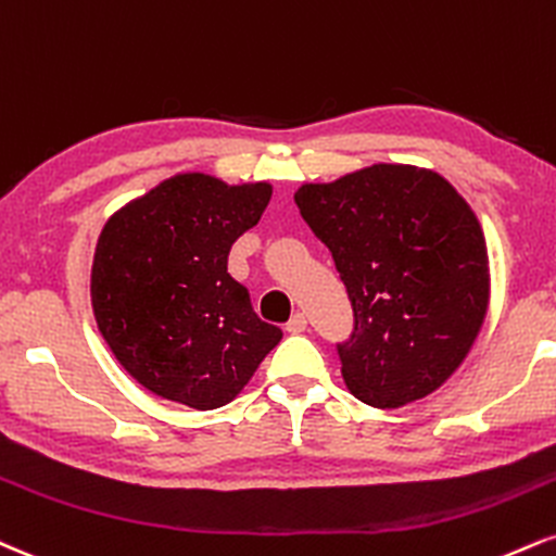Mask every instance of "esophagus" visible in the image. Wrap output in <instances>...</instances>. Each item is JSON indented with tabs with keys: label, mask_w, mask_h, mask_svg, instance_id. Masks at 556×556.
I'll use <instances>...</instances> for the list:
<instances>
[{
	"label": "esophagus",
	"mask_w": 556,
	"mask_h": 556,
	"mask_svg": "<svg viewBox=\"0 0 556 556\" xmlns=\"http://www.w3.org/2000/svg\"><path fill=\"white\" fill-rule=\"evenodd\" d=\"M285 329L290 331V333H303L307 329V318L303 316V313H295V316L287 320Z\"/></svg>",
	"instance_id": "obj_1"
}]
</instances>
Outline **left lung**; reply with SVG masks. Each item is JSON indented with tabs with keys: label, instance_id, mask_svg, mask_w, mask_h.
<instances>
[{
	"label": "left lung",
	"instance_id": "1",
	"mask_svg": "<svg viewBox=\"0 0 556 556\" xmlns=\"http://www.w3.org/2000/svg\"><path fill=\"white\" fill-rule=\"evenodd\" d=\"M331 251L354 329L337 344L350 391L378 409L432 393L464 363L490 300L481 227L438 173L372 165L295 193Z\"/></svg>",
	"mask_w": 556,
	"mask_h": 556
}]
</instances>
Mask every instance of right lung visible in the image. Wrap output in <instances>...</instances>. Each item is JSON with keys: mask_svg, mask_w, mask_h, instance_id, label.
<instances>
[{"mask_svg": "<svg viewBox=\"0 0 556 556\" xmlns=\"http://www.w3.org/2000/svg\"><path fill=\"white\" fill-rule=\"evenodd\" d=\"M269 199V184L184 173L105 223L90 285L98 329L157 396L202 412L225 406L282 339L227 274L232 243Z\"/></svg>", "mask_w": 556, "mask_h": 556, "instance_id": "add662e5", "label": "right lung"}]
</instances>
